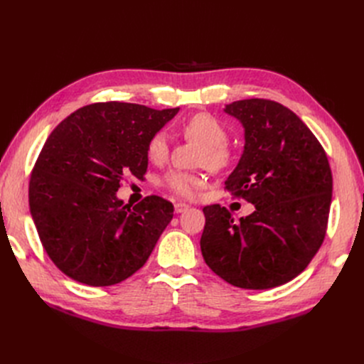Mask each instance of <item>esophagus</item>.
I'll return each instance as SVG.
<instances>
[{
    "instance_id": "34e87169",
    "label": "esophagus",
    "mask_w": 364,
    "mask_h": 364,
    "mask_svg": "<svg viewBox=\"0 0 364 364\" xmlns=\"http://www.w3.org/2000/svg\"><path fill=\"white\" fill-rule=\"evenodd\" d=\"M174 208H176V213H177V214H181V213L187 211V209H188V205H187V203H184V202H177V203L174 205Z\"/></svg>"
}]
</instances>
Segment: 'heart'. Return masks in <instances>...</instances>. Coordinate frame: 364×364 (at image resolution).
<instances>
[{"instance_id":"heart-1","label":"heart","mask_w":364,"mask_h":364,"mask_svg":"<svg viewBox=\"0 0 364 364\" xmlns=\"http://www.w3.org/2000/svg\"><path fill=\"white\" fill-rule=\"evenodd\" d=\"M181 132L187 139L196 140L205 146L202 153V164L215 171L230 165L233 151L228 147V129L225 125L213 117L211 113H196L190 117L183 125ZM147 156L151 162L162 164L168 158L169 143L164 131H158L150 137L147 147ZM205 180L198 174H190L184 171H168L162 178V186L171 190L180 198L192 199L198 195Z\"/></svg>"}]
</instances>
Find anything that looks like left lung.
I'll return each instance as SVG.
<instances>
[{
  "label": "left lung",
  "mask_w": 364,
  "mask_h": 364,
  "mask_svg": "<svg viewBox=\"0 0 364 364\" xmlns=\"http://www.w3.org/2000/svg\"><path fill=\"white\" fill-rule=\"evenodd\" d=\"M245 127V151L225 190L255 205L240 221L203 208L206 265L242 289H270L302 273L326 236L332 171L320 141L296 114L267 99L227 105Z\"/></svg>",
  "instance_id": "1"
}]
</instances>
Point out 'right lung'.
<instances>
[{
  "label": "right lung",
  "instance_id": "add662e5",
  "mask_svg": "<svg viewBox=\"0 0 364 364\" xmlns=\"http://www.w3.org/2000/svg\"><path fill=\"white\" fill-rule=\"evenodd\" d=\"M178 107L105 102L70 113L48 136L29 180V208L54 265L88 286L124 282L149 259L174 215L161 196L129 208L127 177L144 180L147 143Z\"/></svg>",
  "mask_w": 364,
  "mask_h": 364
}]
</instances>
